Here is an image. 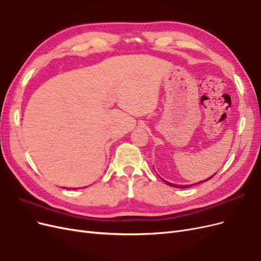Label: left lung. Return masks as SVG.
<instances>
[{"label":"left lung","instance_id":"1","mask_svg":"<svg viewBox=\"0 0 261 261\" xmlns=\"http://www.w3.org/2000/svg\"><path fill=\"white\" fill-rule=\"evenodd\" d=\"M212 177V176H211ZM211 177H209L208 179H206V180H201V181H198V183L197 184H200V183H202V181H207V180H209ZM164 180V179H163ZM164 183L167 184V185H169V186H172V187H176V188H188V187H191L192 185H176V184H172V183H169V181H167V180H164ZM193 185H196V184H193Z\"/></svg>","mask_w":261,"mask_h":261}]
</instances>
